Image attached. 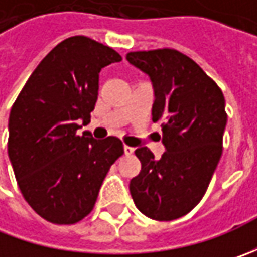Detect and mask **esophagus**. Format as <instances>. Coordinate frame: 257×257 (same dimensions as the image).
Wrapping results in <instances>:
<instances>
[{
	"label": "esophagus",
	"mask_w": 257,
	"mask_h": 257,
	"mask_svg": "<svg viewBox=\"0 0 257 257\" xmlns=\"http://www.w3.org/2000/svg\"><path fill=\"white\" fill-rule=\"evenodd\" d=\"M123 149H124V154H125V156H130V154H133V153H134V149H133V147H128V146H124Z\"/></svg>",
	"instance_id": "1"
}]
</instances>
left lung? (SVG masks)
I'll use <instances>...</instances> for the list:
<instances>
[{
	"label": "left lung",
	"instance_id": "1",
	"mask_svg": "<svg viewBox=\"0 0 257 257\" xmlns=\"http://www.w3.org/2000/svg\"><path fill=\"white\" fill-rule=\"evenodd\" d=\"M127 61L149 75L153 121L162 120L160 159L139 147V176L130 180L134 204L144 216L179 219L202 200L222 156L227 115L222 90L199 65L172 48L134 51Z\"/></svg>",
	"mask_w": 257,
	"mask_h": 257
}]
</instances>
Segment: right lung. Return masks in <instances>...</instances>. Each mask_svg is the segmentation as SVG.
Instances as JSON below:
<instances>
[{
    "label": "right lung",
    "mask_w": 257,
    "mask_h": 257,
    "mask_svg": "<svg viewBox=\"0 0 257 257\" xmlns=\"http://www.w3.org/2000/svg\"><path fill=\"white\" fill-rule=\"evenodd\" d=\"M121 61L113 48L83 35L54 47L30 75L8 120V157L18 187L37 214L73 224L93 210L104 177L124 153L117 137L95 140L90 123L98 74Z\"/></svg>",
    "instance_id": "1"
}]
</instances>
